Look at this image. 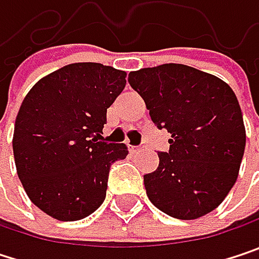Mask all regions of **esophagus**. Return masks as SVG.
Masks as SVG:
<instances>
[{
	"instance_id": "34e87169",
	"label": "esophagus",
	"mask_w": 259,
	"mask_h": 259,
	"mask_svg": "<svg viewBox=\"0 0 259 259\" xmlns=\"http://www.w3.org/2000/svg\"><path fill=\"white\" fill-rule=\"evenodd\" d=\"M142 148H144V147H130V151H132V153H138V151H141Z\"/></svg>"
}]
</instances>
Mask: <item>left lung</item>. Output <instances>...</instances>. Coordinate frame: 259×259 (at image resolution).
I'll return each instance as SVG.
<instances>
[{"label": "left lung", "instance_id": "8db88e82", "mask_svg": "<svg viewBox=\"0 0 259 259\" xmlns=\"http://www.w3.org/2000/svg\"><path fill=\"white\" fill-rule=\"evenodd\" d=\"M153 123L171 133L169 151L144 176L148 199L168 216L192 221L221 205L237 181L246 145L231 87L184 64L130 72Z\"/></svg>", "mask_w": 259, "mask_h": 259}]
</instances>
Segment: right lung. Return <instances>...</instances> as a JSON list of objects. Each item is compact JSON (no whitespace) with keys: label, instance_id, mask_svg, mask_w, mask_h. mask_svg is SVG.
<instances>
[{"label":"right lung","instance_id":"obj_1","mask_svg":"<svg viewBox=\"0 0 259 259\" xmlns=\"http://www.w3.org/2000/svg\"><path fill=\"white\" fill-rule=\"evenodd\" d=\"M126 76L100 63H73L28 91L15 123L13 154L28 198L48 216L80 221L103 204L111 165L129 154L126 144L99 139Z\"/></svg>","mask_w":259,"mask_h":259}]
</instances>
